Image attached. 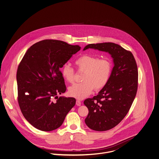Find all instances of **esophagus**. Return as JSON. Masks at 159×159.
Masks as SVG:
<instances>
[{
	"mask_svg": "<svg viewBox=\"0 0 159 159\" xmlns=\"http://www.w3.org/2000/svg\"><path fill=\"white\" fill-rule=\"evenodd\" d=\"M76 104L77 106H81V102L80 101V100H76Z\"/></svg>",
	"mask_w": 159,
	"mask_h": 159,
	"instance_id": "esophagus-1",
	"label": "esophagus"
}]
</instances>
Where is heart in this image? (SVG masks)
Here are the masks:
<instances>
[{
	"label": "heart",
	"instance_id": "1",
	"mask_svg": "<svg viewBox=\"0 0 159 159\" xmlns=\"http://www.w3.org/2000/svg\"><path fill=\"white\" fill-rule=\"evenodd\" d=\"M77 69L83 72L81 77L82 83L74 84L69 89L70 97L82 100L89 95L93 89L100 90L106 85L112 72V64L109 59L102 58L84 55L75 61ZM64 80L69 83L75 81V71L69 64H66L61 69Z\"/></svg>",
	"mask_w": 159,
	"mask_h": 159
}]
</instances>
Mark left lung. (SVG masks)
I'll use <instances>...</instances> for the list:
<instances>
[{"instance_id": "left-lung-1", "label": "left lung", "mask_w": 159, "mask_h": 159, "mask_svg": "<svg viewBox=\"0 0 159 159\" xmlns=\"http://www.w3.org/2000/svg\"><path fill=\"white\" fill-rule=\"evenodd\" d=\"M89 48L108 52L114 66L107 83L98 94L84 101L89 109L85 123L92 130H109L127 115L134 100L138 88L137 65L130 51L118 44L90 43L83 50Z\"/></svg>"}]
</instances>
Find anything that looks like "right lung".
Instances as JSON below:
<instances>
[{
	"mask_svg": "<svg viewBox=\"0 0 159 159\" xmlns=\"http://www.w3.org/2000/svg\"><path fill=\"white\" fill-rule=\"evenodd\" d=\"M80 49L62 41L45 39L31 46L19 63L17 101L25 118L36 129L59 128L75 105V98H58L57 94L66 90L60 69Z\"/></svg>",
	"mask_w": 159,
	"mask_h": 159,
	"instance_id": "right-lung-1",
	"label": "right lung"
}]
</instances>
